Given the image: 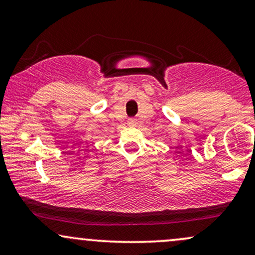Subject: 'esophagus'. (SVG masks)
<instances>
[{"instance_id":"34e87169","label":"esophagus","mask_w":255,"mask_h":255,"mask_svg":"<svg viewBox=\"0 0 255 255\" xmlns=\"http://www.w3.org/2000/svg\"><path fill=\"white\" fill-rule=\"evenodd\" d=\"M128 126H131V127H134V126H136V120L135 119H129L128 120Z\"/></svg>"}]
</instances>
